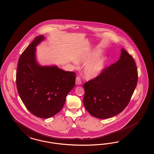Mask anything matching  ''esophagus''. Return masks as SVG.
<instances>
[{
  "label": "esophagus",
  "mask_w": 154,
  "mask_h": 154,
  "mask_svg": "<svg viewBox=\"0 0 154 154\" xmlns=\"http://www.w3.org/2000/svg\"><path fill=\"white\" fill-rule=\"evenodd\" d=\"M81 84H82V82H81V80L80 77H79V76L77 77H76V79H75V84L79 85H81Z\"/></svg>",
  "instance_id": "1"
}]
</instances>
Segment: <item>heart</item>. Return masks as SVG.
<instances>
[{
	"label": "heart",
	"instance_id": "obj_1",
	"mask_svg": "<svg viewBox=\"0 0 154 154\" xmlns=\"http://www.w3.org/2000/svg\"><path fill=\"white\" fill-rule=\"evenodd\" d=\"M99 55V53H95L92 56V58H95ZM90 59L86 58L81 60V61L88 63ZM106 61L103 58L98 59L89 62L85 66L84 72L86 78L90 79H93L99 75L105 67Z\"/></svg>",
	"mask_w": 154,
	"mask_h": 154
}]
</instances>
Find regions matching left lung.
Instances as JSON below:
<instances>
[{"label":"left lung","instance_id":"8db88e82","mask_svg":"<svg viewBox=\"0 0 154 154\" xmlns=\"http://www.w3.org/2000/svg\"><path fill=\"white\" fill-rule=\"evenodd\" d=\"M138 81L132 56L121 50L120 59L84 84V106L93 116L108 119L122 112L130 102Z\"/></svg>","mask_w":154,"mask_h":154}]
</instances>
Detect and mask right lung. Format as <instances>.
I'll return each instance as SVG.
<instances>
[{
	"label": "right lung",
	"instance_id": "obj_1",
	"mask_svg": "<svg viewBox=\"0 0 154 154\" xmlns=\"http://www.w3.org/2000/svg\"><path fill=\"white\" fill-rule=\"evenodd\" d=\"M43 39V35L35 38L20 56L16 86L28 111L38 117L47 119L62 109L67 94L75 86L76 75L56 66L38 64L35 47Z\"/></svg>",
	"mask_w": 154,
	"mask_h": 154
}]
</instances>
